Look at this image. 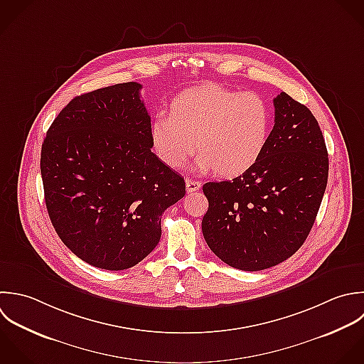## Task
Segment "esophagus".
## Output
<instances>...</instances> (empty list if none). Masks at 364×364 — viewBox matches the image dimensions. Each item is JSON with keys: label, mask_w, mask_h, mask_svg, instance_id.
<instances>
[{"label": "esophagus", "mask_w": 364, "mask_h": 364, "mask_svg": "<svg viewBox=\"0 0 364 364\" xmlns=\"http://www.w3.org/2000/svg\"><path fill=\"white\" fill-rule=\"evenodd\" d=\"M186 187H187V191H188V193H194V191L200 190L201 183L197 181V180H190V178H187V180H186Z\"/></svg>", "instance_id": "34e87169"}]
</instances>
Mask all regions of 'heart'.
Wrapping results in <instances>:
<instances>
[{
	"label": "heart",
	"mask_w": 364,
	"mask_h": 364,
	"mask_svg": "<svg viewBox=\"0 0 364 364\" xmlns=\"http://www.w3.org/2000/svg\"><path fill=\"white\" fill-rule=\"evenodd\" d=\"M271 126V109L258 93L200 86L178 95L170 114L159 112L153 117L150 139L159 159L171 168L183 167L198 147V171L237 177L259 161Z\"/></svg>",
	"instance_id": "b5f03b06"
}]
</instances>
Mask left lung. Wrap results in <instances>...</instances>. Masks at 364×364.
Masks as SVG:
<instances>
[{"label": "left lung", "mask_w": 364, "mask_h": 364, "mask_svg": "<svg viewBox=\"0 0 364 364\" xmlns=\"http://www.w3.org/2000/svg\"><path fill=\"white\" fill-rule=\"evenodd\" d=\"M275 124L259 161L231 181L203 186L208 210L203 235L227 265L262 271L292 257L316 220L329 174L318 120L281 92Z\"/></svg>", "instance_id": "left-lung-1"}]
</instances>
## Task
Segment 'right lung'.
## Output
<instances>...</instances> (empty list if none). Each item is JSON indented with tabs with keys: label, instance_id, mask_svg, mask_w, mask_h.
Wrapping results in <instances>:
<instances>
[{
	"label": "right lung",
	"instance_id": "1",
	"mask_svg": "<svg viewBox=\"0 0 364 364\" xmlns=\"http://www.w3.org/2000/svg\"><path fill=\"white\" fill-rule=\"evenodd\" d=\"M141 85L117 83L72 99L41 150L50 223L92 267L122 271L159 244L161 214L186 194L184 178L153 151Z\"/></svg>",
	"mask_w": 364,
	"mask_h": 364
}]
</instances>
